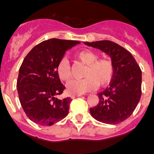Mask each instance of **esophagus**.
<instances>
[{
  "mask_svg": "<svg viewBox=\"0 0 154 154\" xmlns=\"http://www.w3.org/2000/svg\"><path fill=\"white\" fill-rule=\"evenodd\" d=\"M82 94H72L71 95V98L75 99L76 97H81Z\"/></svg>",
  "mask_w": 154,
  "mask_h": 154,
  "instance_id": "obj_1",
  "label": "esophagus"
}]
</instances>
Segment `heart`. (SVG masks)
Instances as JSON below:
<instances>
[{
    "label": "heart",
    "instance_id": "heart-1",
    "mask_svg": "<svg viewBox=\"0 0 154 154\" xmlns=\"http://www.w3.org/2000/svg\"><path fill=\"white\" fill-rule=\"evenodd\" d=\"M75 58L86 65L82 79H73L67 84L68 92L74 94H82L94 90L98 84L106 86L114 77V66L111 60L98 58L94 51L84 49L75 54ZM57 72L63 81H67L71 77V70L67 59L62 58L57 66Z\"/></svg>",
    "mask_w": 154,
    "mask_h": 154
}]
</instances>
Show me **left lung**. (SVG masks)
<instances>
[{"label":"left lung","mask_w":154,"mask_h":154,"mask_svg":"<svg viewBox=\"0 0 154 154\" xmlns=\"http://www.w3.org/2000/svg\"><path fill=\"white\" fill-rule=\"evenodd\" d=\"M103 51L111 57L114 77L109 86L98 93L99 103L90 109L95 119L107 124H118L132 114L141 97L142 74L129 51L110 40L84 42Z\"/></svg>","instance_id":"8db88e82"}]
</instances>
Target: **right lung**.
<instances>
[{"instance_id":"add662e5","label":"right lung","mask_w":154,"mask_h":154,"mask_svg":"<svg viewBox=\"0 0 154 154\" xmlns=\"http://www.w3.org/2000/svg\"><path fill=\"white\" fill-rule=\"evenodd\" d=\"M76 40L50 39L35 46L22 63L17 80L21 106L32 122L51 126L67 116L71 98L59 100L66 87L57 66L66 51L79 44Z\"/></svg>"}]
</instances>
